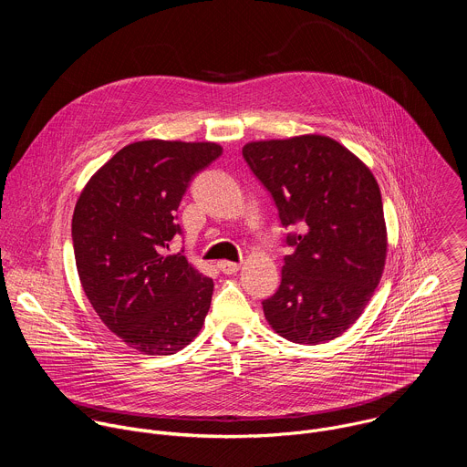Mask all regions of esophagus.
<instances>
[{
	"label": "esophagus",
	"instance_id": "34e87169",
	"mask_svg": "<svg viewBox=\"0 0 467 467\" xmlns=\"http://www.w3.org/2000/svg\"><path fill=\"white\" fill-rule=\"evenodd\" d=\"M218 268H220V272H222V274H225V275H233V274H236V272L240 270V264H236V262H229V260H222V262H218Z\"/></svg>",
	"mask_w": 467,
	"mask_h": 467
}]
</instances>
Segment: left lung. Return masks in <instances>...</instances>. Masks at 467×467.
I'll return each instance as SVG.
<instances>
[{
  "instance_id": "1",
  "label": "left lung",
  "mask_w": 467,
  "mask_h": 467,
  "mask_svg": "<svg viewBox=\"0 0 467 467\" xmlns=\"http://www.w3.org/2000/svg\"><path fill=\"white\" fill-rule=\"evenodd\" d=\"M242 155L274 197L286 244L279 290L264 316L296 344L335 340L360 317L386 262V223L369 168L321 135L260 140Z\"/></svg>"
}]
</instances>
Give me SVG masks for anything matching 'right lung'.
Returning a JSON list of instances; mask_svg holds the SVG:
<instances>
[{
	"instance_id": "1",
	"label": "right lung",
	"mask_w": 467,
	"mask_h": 467,
	"mask_svg": "<svg viewBox=\"0 0 467 467\" xmlns=\"http://www.w3.org/2000/svg\"><path fill=\"white\" fill-rule=\"evenodd\" d=\"M214 142L142 140L121 148L83 188L72 220L78 274L99 319L129 348L173 355L202 330L214 283L168 254L177 209Z\"/></svg>"
}]
</instances>
